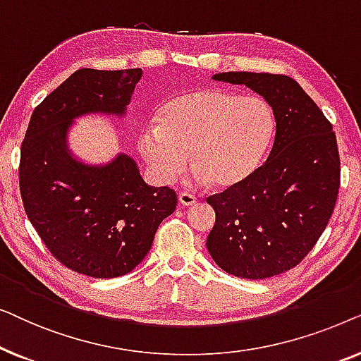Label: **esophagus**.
Here are the masks:
<instances>
[{
    "instance_id": "esophagus-1",
    "label": "esophagus",
    "mask_w": 361,
    "mask_h": 361,
    "mask_svg": "<svg viewBox=\"0 0 361 361\" xmlns=\"http://www.w3.org/2000/svg\"><path fill=\"white\" fill-rule=\"evenodd\" d=\"M197 202V197L189 194V192H180L179 194V204L184 205V207H190L194 205Z\"/></svg>"
}]
</instances>
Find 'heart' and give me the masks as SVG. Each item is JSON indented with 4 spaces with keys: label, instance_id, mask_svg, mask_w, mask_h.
I'll return each mask as SVG.
<instances>
[{
    "label": "heart",
    "instance_id": "heart-1",
    "mask_svg": "<svg viewBox=\"0 0 361 361\" xmlns=\"http://www.w3.org/2000/svg\"><path fill=\"white\" fill-rule=\"evenodd\" d=\"M274 113L258 95L204 88L167 102L142 126L137 145L157 182L167 184L189 162L197 184L231 189L250 179L274 136Z\"/></svg>",
    "mask_w": 361,
    "mask_h": 361
}]
</instances>
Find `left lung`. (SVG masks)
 I'll return each mask as SVG.
<instances>
[{
    "mask_svg": "<svg viewBox=\"0 0 361 361\" xmlns=\"http://www.w3.org/2000/svg\"><path fill=\"white\" fill-rule=\"evenodd\" d=\"M273 108L268 159L240 185L210 195L216 220L207 250L236 278L266 279L298 266L324 233L340 189L337 137L312 98L281 73L224 72Z\"/></svg>",
    "mask_w": 361,
    "mask_h": 361,
    "instance_id": "8db88e82",
    "label": "left lung"
}]
</instances>
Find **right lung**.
<instances>
[{"label": "right lung", "mask_w": 361, "mask_h": 361, "mask_svg": "<svg viewBox=\"0 0 361 361\" xmlns=\"http://www.w3.org/2000/svg\"><path fill=\"white\" fill-rule=\"evenodd\" d=\"M141 73L73 72L34 108L21 145L19 192L29 221L59 263L92 278L135 269L177 205L176 190L147 185L131 157L90 167L66 147L73 118L92 111L121 115Z\"/></svg>", "instance_id": "1"}]
</instances>
